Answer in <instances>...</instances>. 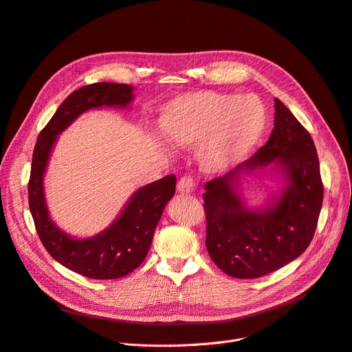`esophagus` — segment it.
Instances as JSON below:
<instances>
[{
    "mask_svg": "<svg viewBox=\"0 0 352 352\" xmlns=\"http://www.w3.org/2000/svg\"><path fill=\"white\" fill-rule=\"evenodd\" d=\"M195 190V182L191 177H182L178 184H177V191L182 194H191Z\"/></svg>",
    "mask_w": 352,
    "mask_h": 352,
    "instance_id": "esophagus-1",
    "label": "esophagus"
}]
</instances>
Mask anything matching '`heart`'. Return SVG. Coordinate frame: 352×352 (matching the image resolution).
<instances>
[{"mask_svg": "<svg viewBox=\"0 0 352 352\" xmlns=\"http://www.w3.org/2000/svg\"><path fill=\"white\" fill-rule=\"evenodd\" d=\"M266 109L254 95L190 91L166 102L158 124L177 148H195L206 173H223L246 157L266 128Z\"/></svg>", "mask_w": 352, "mask_h": 352, "instance_id": "obj_1", "label": "heart"}]
</instances>
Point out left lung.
I'll use <instances>...</instances> for the list:
<instances>
[{
  "mask_svg": "<svg viewBox=\"0 0 352 352\" xmlns=\"http://www.w3.org/2000/svg\"><path fill=\"white\" fill-rule=\"evenodd\" d=\"M273 173L283 181L261 208L241 194L242 177ZM206 246L226 274L254 279L299 257L314 237L324 186L308 131L274 99V126L265 146L233 171L204 186Z\"/></svg>",
  "mask_w": 352,
  "mask_h": 352,
  "instance_id": "1",
  "label": "left lung"
}]
</instances>
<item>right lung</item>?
I'll return each instance as SVG.
<instances>
[{"label": "right lung", "mask_w": 352, "mask_h": 352, "mask_svg": "<svg viewBox=\"0 0 352 352\" xmlns=\"http://www.w3.org/2000/svg\"><path fill=\"white\" fill-rule=\"evenodd\" d=\"M133 87L120 83H94L74 90L58 106L40 132L28 181V206L43 246L56 262L90 279L124 278L148 254L162 211L175 192L177 178L166 175L136 190L115 221L90 237H74L50 217L44 175L58 135L82 113L100 108H129Z\"/></svg>", "instance_id": "1"}]
</instances>
